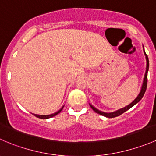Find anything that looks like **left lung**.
I'll use <instances>...</instances> for the list:
<instances>
[{
    "mask_svg": "<svg viewBox=\"0 0 156 156\" xmlns=\"http://www.w3.org/2000/svg\"><path fill=\"white\" fill-rule=\"evenodd\" d=\"M144 53H145L146 58V73H145V77H144V83H143L142 88H141L140 93L139 95L137 96V97H136V98L135 99V100H133V101L130 104H129L128 106H125V108H121V109L117 110V111L113 112H110V113L103 112L100 111V110H98L97 108L94 107L92 105L90 104V107L92 108V109L94 110V112H96L98 113V114H100V115H103V116H105V117H107V118L117 117V116H119L120 115L123 114L124 112H125L127 111L128 109H130L132 106H133L135 104H136V103H137L138 102H139L140 100L143 98V97H144V94H145V92H146V87H147V73H148V70H149V59H148V56L146 55L145 51H144Z\"/></svg>",
    "mask_w": 156,
    "mask_h": 156,
    "instance_id": "8db88e82",
    "label": "left lung"
}]
</instances>
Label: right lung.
Listing matches in <instances>:
<instances>
[{
    "mask_svg": "<svg viewBox=\"0 0 156 156\" xmlns=\"http://www.w3.org/2000/svg\"><path fill=\"white\" fill-rule=\"evenodd\" d=\"M63 107H64V106H62V107L59 110V111L56 112H55V113H53V114H51V115H34L36 116V117H37V118H39V119H50V118H52V117H53V116L56 115H57V114H59V113L61 111H62V108H63Z\"/></svg>",
    "mask_w": 156,
    "mask_h": 156,
    "instance_id": "right-lung-1",
    "label": "right lung"
}]
</instances>
